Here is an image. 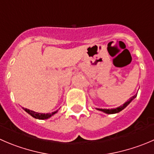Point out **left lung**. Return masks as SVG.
<instances>
[{
    "mask_svg": "<svg viewBox=\"0 0 154 154\" xmlns=\"http://www.w3.org/2000/svg\"><path fill=\"white\" fill-rule=\"evenodd\" d=\"M136 96H137V94H136V95H133L132 97H131V98H129V99L127 101H126V102H125L124 104H123V105L120 106V107H116V108H113V109H99V108H96V109H97V110H101V111L104 112V113H108V114H113V113H119V112L121 111L122 110H123L125 107H127L128 104H129V103H130L131 101H132V100L134 99V98H136Z\"/></svg>",
    "mask_w": 154,
    "mask_h": 154,
    "instance_id": "8db88e82",
    "label": "left lung"
}]
</instances>
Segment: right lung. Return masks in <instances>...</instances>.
<instances>
[{
  "mask_svg": "<svg viewBox=\"0 0 154 154\" xmlns=\"http://www.w3.org/2000/svg\"><path fill=\"white\" fill-rule=\"evenodd\" d=\"M24 110L31 116V117H34L36 119H39V120H46V119H48L50 117H51L53 115H54L55 113H56L58 112V110L56 111L53 112V113H37V112H34L33 110H29V109L24 108Z\"/></svg>",
  "mask_w": 154,
  "mask_h": 154,
  "instance_id": "1",
  "label": "right lung"
}]
</instances>
